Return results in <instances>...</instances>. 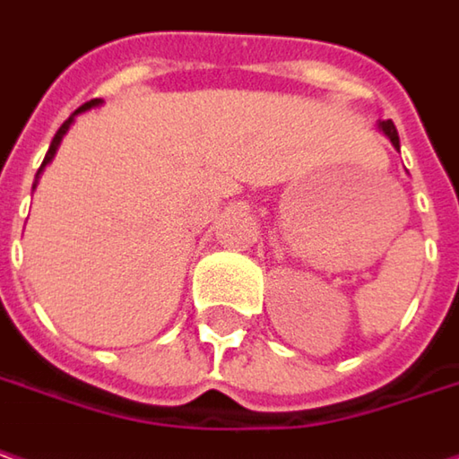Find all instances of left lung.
Listing matches in <instances>:
<instances>
[{
    "label": "left lung",
    "instance_id": "8db88e82",
    "mask_svg": "<svg viewBox=\"0 0 459 459\" xmlns=\"http://www.w3.org/2000/svg\"><path fill=\"white\" fill-rule=\"evenodd\" d=\"M379 129H382V132H385V134L390 137L392 145L400 150V137H397V129H394V124H392L390 119H387V122H379Z\"/></svg>",
    "mask_w": 459,
    "mask_h": 459
}]
</instances>
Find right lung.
<instances>
[{
  "mask_svg": "<svg viewBox=\"0 0 459 459\" xmlns=\"http://www.w3.org/2000/svg\"><path fill=\"white\" fill-rule=\"evenodd\" d=\"M98 103H103V100H100V98H93V100H88L85 106H80V108H77V111H74V114L69 117L67 122L59 126V132L54 134V140H51V145H48V152H46V158H43L41 169H39V174H36V181H39V176H41L43 169H46V166L51 163V158L56 155V150H59V145H62V137L67 134V129L72 126V122H74V117H77V114H82V111H88V108H93V106H98ZM33 189H36V184H33Z\"/></svg>",
  "mask_w": 459,
  "mask_h": 459,
  "instance_id": "add662e5",
  "label": "right lung"
}]
</instances>
